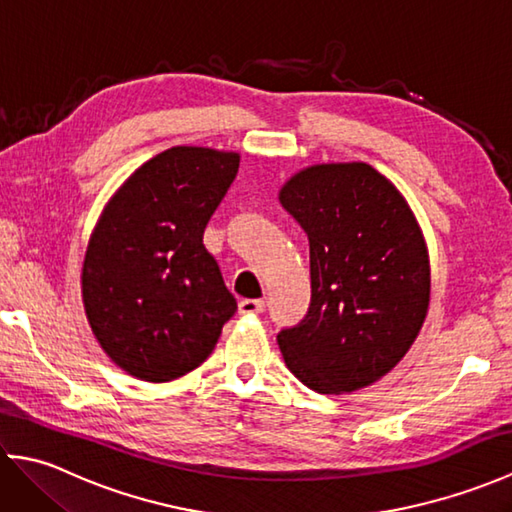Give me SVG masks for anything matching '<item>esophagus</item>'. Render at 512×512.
<instances>
[{
    "instance_id": "1",
    "label": "esophagus",
    "mask_w": 512,
    "mask_h": 512,
    "mask_svg": "<svg viewBox=\"0 0 512 512\" xmlns=\"http://www.w3.org/2000/svg\"><path fill=\"white\" fill-rule=\"evenodd\" d=\"M264 308H266V303L262 299H242L237 303L239 314H259V312H264Z\"/></svg>"
}]
</instances>
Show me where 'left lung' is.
<instances>
[{
    "instance_id": "1",
    "label": "left lung",
    "mask_w": 512,
    "mask_h": 512,
    "mask_svg": "<svg viewBox=\"0 0 512 512\" xmlns=\"http://www.w3.org/2000/svg\"><path fill=\"white\" fill-rule=\"evenodd\" d=\"M279 202L310 242V310L277 334L288 369L317 394L387 376L416 341L431 297L429 250L407 200L367 162L297 171Z\"/></svg>"
}]
</instances>
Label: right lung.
I'll use <instances>...</instances> for the list:
<instances>
[{
	"mask_svg": "<svg viewBox=\"0 0 512 512\" xmlns=\"http://www.w3.org/2000/svg\"><path fill=\"white\" fill-rule=\"evenodd\" d=\"M239 154L171 147L105 204L81 270L85 317L112 361L147 383L200 367L237 310L202 244Z\"/></svg>",
	"mask_w": 512,
	"mask_h": 512,
	"instance_id": "add662e5",
	"label": "right lung"
}]
</instances>
